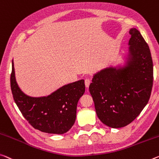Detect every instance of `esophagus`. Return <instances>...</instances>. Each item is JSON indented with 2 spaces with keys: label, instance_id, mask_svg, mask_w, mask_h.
<instances>
[{
  "label": "esophagus",
  "instance_id": "esophagus-1",
  "mask_svg": "<svg viewBox=\"0 0 159 159\" xmlns=\"http://www.w3.org/2000/svg\"><path fill=\"white\" fill-rule=\"evenodd\" d=\"M90 84V80L89 79H86L85 80V87L86 88H89V85Z\"/></svg>",
  "mask_w": 159,
  "mask_h": 159
}]
</instances>
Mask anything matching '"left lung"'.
<instances>
[{
  "instance_id": "obj_1",
  "label": "left lung",
  "mask_w": 159,
  "mask_h": 159,
  "mask_svg": "<svg viewBox=\"0 0 159 159\" xmlns=\"http://www.w3.org/2000/svg\"><path fill=\"white\" fill-rule=\"evenodd\" d=\"M129 59L122 69L109 67L94 75L89 91L100 120L112 128L130 124L149 100L153 61L148 45L139 30H129Z\"/></svg>"
}]
</instances>
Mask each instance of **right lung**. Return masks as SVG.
I'll return each mask as SVG.
<instances>
[{"instance_id":"obj_1","label":"right lung","mask_w":159,"mask_h":159,"mask_svg":"<svg viewBox=\"0 0 159 159\" xmlns=\"http://www.w3.org/2000/svg\"><path fill=\"white\" fill-rule=\"evenodd\" d=\"M11 87L14 100L22 115L34 129L49 134H64L74 125L76 107L85 92L84 80L65 85L47 97L32 98L17 85L13 61Z\"/></svg>"}]
</instances>
